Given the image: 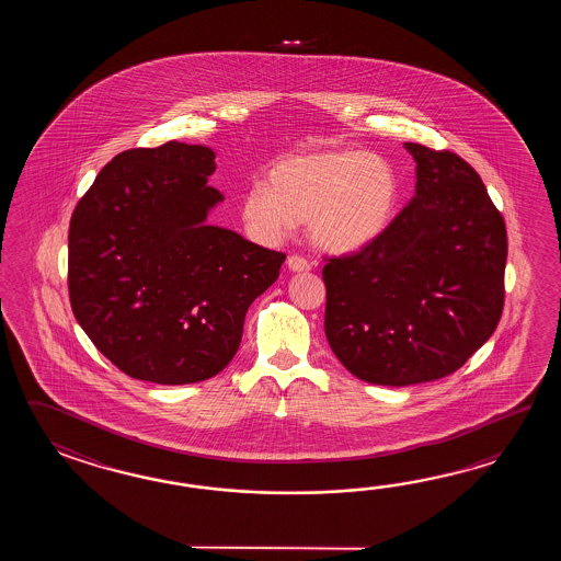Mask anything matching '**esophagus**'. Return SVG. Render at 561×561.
<instances>
[{
  "instance_id": "obj_1",
  "label": "esophagus",
  "mask_w": 561,
  "mask_h": 561,
  "mask_svg": "<svg viewBox=\"0 0 561 561\" xmlns=\"http://www.w3.org/2000/svg\"><path fill=\"white\" fill-rule=\"evenodd\" d=\"M286 266H288V271L290 273H309L310 264L305 261V259H300V256H288L286 259Z\"/></svg>"
}]
</instances>
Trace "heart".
Listing matches in <instances>:
<instances>
[{
	"label": "heart",
	"mask_w": 561,
	"mask_h": 561,
	"mask_svg": "<svg viewBox=\"0 0 561 561\" xmlns=\"http://www.w3.org/2000/svg\"><path fill=\"white\" fill-rule=\"evenodd\" d=\"M401 201L393 162L367 150H322L280 158L266 186L240 196V216L254 237L276 242L309 222L312 247L334 256L369 249L389 230Z\"/></svg>",
	"instance_id": "1"
}]
</instances>
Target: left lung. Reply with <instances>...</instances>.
<instances>
[{
    "mask_svg": "<svg viewBox=\"0 0 561 561\" xmlns=\"http://www.w3.org/2000/svg\"><path fill=\"white\" fill-rule=\"evenodd\" d=\"M415 196L369 249L331 259L324 334L360 381L407 387L463 367L503 310L507 232L463 158L405 142Z\"/></svg>",
    "mask_w": 561,
    "mask_h": 561,
    "instance_id": "obj_1",
    "label": "left lung"
}]
</instances>
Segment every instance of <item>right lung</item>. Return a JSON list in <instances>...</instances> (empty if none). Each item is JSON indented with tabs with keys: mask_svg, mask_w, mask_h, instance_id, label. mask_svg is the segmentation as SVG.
<instances>
[{
	"mask_svg": "<svg viewBox=\"0 0 561 561\" xmlns=\"http://www.w3.org/2000/svg\"><path fill=\"white\" fill-rule=\"evenodd\" d=\"M201 144L134 148L100 170L68 237L73 317L131 379L206 381L239 351L252 300L278 278L283 252L208 225L222 194Z\"/></svg>",
	"mask_w": 561,
	"mask_h": 561,
	"instance_id": "right-lung-1",
	"label": "right lung"
}]
</instances>
